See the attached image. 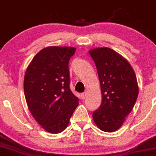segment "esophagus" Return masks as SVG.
Segmentation results:
<instances>
[{
    "mask_svg": "<svg viewBox=\"0 0 156 156\" xmlns=\"http://www.w3.org/2000/svg\"><path fill=\"white\" fill-rule=\"evenodd\" d=\"M86 96H87V93L86 92L83 93L81 94V98H82V99H83V100H84V99L86 98Z\"/></svg>",
    "mask_w": 156,
    "mask_h": 156,
    "instance_id": "1",
    "label": "esophagus"
}]
</instances>
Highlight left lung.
<instances>
[{"instance_id": "1", "label": "left lung", "mask_w": 156, "mask_h": 156, "mask_svg": "<svg viewBox=\"0 0 156 156\" xmlns=\"http://www.w3.org/2000/svg\"><path fill=\"white\" fill-rule=\"evenodd\" d=\"M97 68L101 104L93 113L99 128L112 132L122 126L134 108L138 95L136 77L125 58L108 48L89 50Z\"/></svg>"}]
</instances>
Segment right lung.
Segmentation results:
<instances>
[{
  "label": "right lung",
  "instance_id": "1",
  "mask_svg": "<svg viewBox=\"0 0 156 156\" xmlns=\"http://www.w3.org/2000/svg\"><path fill=\"white\" fill-rule=\"evenodd\" d=\"M75 52L72 47L46 48L35 56L25 73L27 106L39 125L52 134L66 128L78 105L69 87V61Z\"/></svg>",
  "mask_w": 156,
  "mask_h": 156
}]
</instances>
